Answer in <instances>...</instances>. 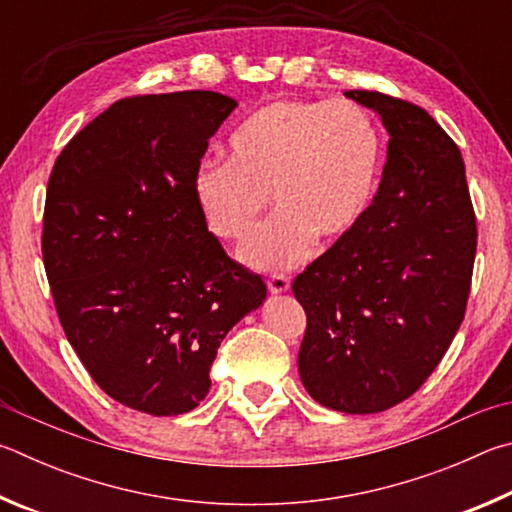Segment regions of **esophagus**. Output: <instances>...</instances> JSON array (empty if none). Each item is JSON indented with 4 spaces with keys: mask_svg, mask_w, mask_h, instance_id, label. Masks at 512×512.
Returning <instances> with one entry per match:
<instances>
[{
    "mask_svg": "<svg viewBox=\"0 0 512 512\" xmlns=\"http://www.w3.org/2000/svg\"><path fill=\"white\" fill-rule=\"evenodd\" d=\"M267 288H270L272 294H283V292L290 290V279H288V276H283V274H274V276H270V279H267Z\"/></svg>",
    "mask_w": 512,
    "mask_h": 512,
    "instance_id": "1",
    "label": "esophagus"
}]
</instances>
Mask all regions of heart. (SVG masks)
Here are the masks:
<instances>
[{
	"label": "heart",
	"mask_w": 512,
	"mask_h": 512,
	"mask_svg": "<svg viewBox=\"0 0 512 512\" xmlns=\"http://www.w3.org/2000/svg\"><path fill=\"white\" fill-rule=\"evenodd\" d=\"M229 150L231 161L197 168L195 200L215 238L242 242L274 195L279 215L240 249L261 272L301 263L315 240H344L378 184L380 134L355 103H270L233 132Z\"/></svg>",
	"instance_id": "b5f03b06"
}]
</instances>
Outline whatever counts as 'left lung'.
<instances>
[{
	"label": "left lung",
	"instance_id": "obj_1",
	"mask_svg": "<svg viewBox=\"0 0 512 512\" xmlns=\"http://www.w3.org/2000/svg\"><path fill=\"white\" fill-rule=\"evenodd\" d=\"M389 130L378 195L360 224L292 283L306 310L299 375L319 405L378 414L423 387L468 306L477 218L461 150L402 98L346 92Z\"/></svg>",
	"mask_w": 512,
	"mask_h": 512
}]
</instances>
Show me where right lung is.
Listing matches in <instances>:
<instances>
[{"instance_id":"obj_1","label":"right lung","mask_w":512,"mask_h":512,"mask_svg":"<svg viewBox=\"0 0 512 512\" xmlns=\"http://www.w3.org/2000/svg\"><path fill=\"white\" fill-rule=\"evenodd\" d=\"M236 105L206 89L121 98L51 170L42 261L62 330L98 387L143 414L200 405L224 335L267 297L193 188Z\"/></svg>"}]
</instances>
